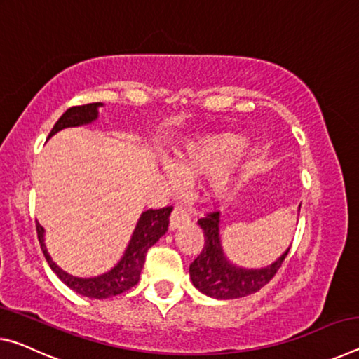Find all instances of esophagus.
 <instances>
[{
    "label": "esophagus",
    "instance_id": "obj_1",
    "mask_svg": "<svg viewBox=\"0 0 359 359\" xmlns=\"http://www.w3.org/2000/svg\"><path fill=\"white\" fill-rule=\"evenodd\" d=\"M189 222H190V214L187 212L184 208L175 206L172 214H170V219H169V229L175 230V229H179L180 225L189 224Z\"/></svg>",
    "mask_w": 359,
    "mask_h": 359
}]
</instances>
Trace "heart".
Listing matches in <instances>:
<instances>
[{"instance_id": "b5f03b06", "label": "heart", "mask_w": 359, "mask_h": 359, "mask_svg": "<svg viewBox=\"0 0 359 359\" xmlns=\"http://www.w3.org/2000/svg\"><path fill=\"white\" fill-rule=\"evenodd\" d=\"M244 149V140L231 134H217L187 147L185 151L177 153L170 163V172L185 182L200 177L201 174L212 172Z\"/></svg>"}]
</instances>
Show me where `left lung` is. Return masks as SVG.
Returning a JSON list of instances; mask_svg holds the SVG:
<instances>
[{
	"instance_id": "left-lung-1",
	"label": "left lung",
	"mask_w": 359,
	"mask_h": 359,
	"mask_svg": "<svg viewBox=\"0 0 359 359\" xmlns=\"http://www.w3.org/2000/svg\"><path fill=\"white\" fill-rule=\"evenodd\" d=\"M198 224L204 233V248L190 264V278L193 286L209 297L229 300L260 291L281 269L284 259L291 251V248H287L280 259L264 269H241L233 265L222 249L219 210L206 214V217L198 220Z\"/></svg>"
}]
</instances>
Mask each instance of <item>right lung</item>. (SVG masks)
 I'll return each mask as SVG.
<instances>
[{
    "mask_svg": "<svg viewBox=\"0 0 359 359\" xmlns=\"http://www.w3.org/2000/svg\"><path fill=\"white\" fill-rule=\"evenodd\" d=\"M99 107H102L100 102L68 108L64 115L59 118V121L54 124L53 130L49 133V137H53L55 133L65 128H75L81 126V124L93 123L94 119H97ZM170 210H172V208L168 206L163 209H149L142 212L121 260L110 271L94 278H78L68 275L67 271L59 269L48 254L46 246H44V229L39 224H36L38 241L50 270L60 278V281H64L68 287L84 295V297L108 299L129 291L130 287H134L139 283L147 252L168 231Z\"/></svg>",
    "mask_w": 359,
    "mask_h": 359,
    "instance_id": "obj_1",
    "label": "right lung"
}]
</instances>
